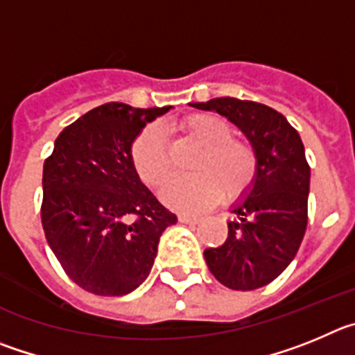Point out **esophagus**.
<instances>
[{
	"mask_svg": "<svg viewBox=\"0 0 355 355\" xmlns=\"http://www.w3.org/2000/svg\"><path fill=\"white\" fill-rule=\"evenodd\" d=\"M178 221L185 223V225H196V223L201 221L200 216H189V214H180L178 216Z\"/></svg>",
	"mask_w": 355,
	"mask_h": 355,
	"instance_id": "esophagus-1",
	"label": "esophagus"
}]
</instances>
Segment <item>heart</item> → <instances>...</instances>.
I'll return each mask as SVG.
<instances>
[{"instance_id": "b5f03b06", "label": "heart", "mask_w": 355, "mask_h": 355, "mask_svg": "<svg viewBox=\"0 0 355 355\" xmlns=\"http://www.w3.org/2000/svg\"><path fill=\"white\" fill-rule=\"evenodd\" d=\"M200 152L191 168L194 173L175 177L161 189L162 200L178 210H198L212 205L216 198L233 200L253 184L258 170L257 152L249 143L233 138L225 118L196 114L180 123ZM132 164L145 184L161 185L170 175L171 159L159 127H146L132 145Z\"/></svg>"}]
</instances>
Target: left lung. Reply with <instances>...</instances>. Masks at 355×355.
Masks as SVG:
<instances>
[{
	"label": "left lung",
	"mask_w": 355,
	"mask_h": 355,
	"mask_svg": "<svg viewBox=\"0 0 355 355\" xmlns=\"http://www.w3.org/2000/svg\"><path fill=\"white\" fill-rule=\"evenodd\" d=\"M189 106L225 116L257 152V177L233 201L225 244L203 257L228 288H261L295 258L308 225L311 171L301 136L283 114L258 102L219 97Z\"/></svg>",
	"instance_id": "1"
}]
</instances>
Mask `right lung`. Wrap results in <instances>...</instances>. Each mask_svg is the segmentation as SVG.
Here are the masks:
<instances>
[{
  "label": "right lung",
  "instance_id": "1",
  "mask_svg": "<svg viewBox=\"0 0 355 355\" xmlns=\"http://www.w3.org/2000/svg\"><path fill=\"white\" fill-rule=\"evenodd\" d=\"M171 106L110 102L60 132L44 162L42 226L74 283L95 295H127L148 277L162 232L177 223L141 182L132 143Z\"/></svg>",
  "mask_w": 355,
  "mask_h": 355
}]
</instances>
